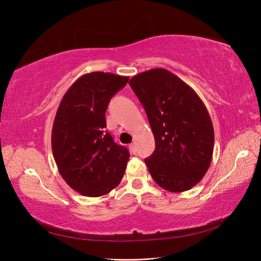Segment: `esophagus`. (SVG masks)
I'll list each match as a JSON object with an SVG mask.
<instances>
[{
  "mask_svg": "<svg viewBox=\"0 0 261 261\" xmlns=\"http://www.w3.org/2000/svg\"><path fill=\"white\" fill-rule=\"evenodd\" d=\"M128 148H129V151H130L132 153H134V154L136 153L137 150H136V146H135V144H130V145L128 146Z\"/></svg>",
  "mask_w": 261,
  "mask_h": 261,
  "instance_id": "esophagus-1",
  "label": "esophagus"
}]
</instances>
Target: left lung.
<instances>
[{
    "mask_svg": "<svg viewBox=\"0 0 261 261\" xmlns=\"http://www.w3.org/2000/svg\"><path fill=\"white\" fill-rule=\"evenodd\" d=\"M129 86L145 108L155 141L145 159L155 183L173 193L198 184L210 167L215 132L195 90L164 68L134 76Z\"/></svg>",
    "mask_w": 261,
    "mask_h": 261,
    "instance_id": "8db88e82",
    "label": "left lung"
}]
</instances>
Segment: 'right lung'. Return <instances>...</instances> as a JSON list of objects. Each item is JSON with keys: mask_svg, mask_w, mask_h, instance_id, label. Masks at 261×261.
Returning <instances> with one entry per match:
<instances>
[{"mask_svg": "<svg viewBox=\"0 0 261 261\" xmlns=\"http://www.w3.org/2000/svg\"><path fill=\"white\" fill-rule=\"evenodd\" d=\"M128 80L103 72L85 74L59 106L51 136L54 160L61 176L84 196L110 193L124 175L129 152L106 130V111Z\"/></svg>", "mask_w": 261, "mask_h": 261, "instance_id": "1", "label": "right lung"}]
</instances>
